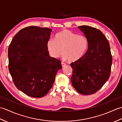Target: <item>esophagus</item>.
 Here are the masks:
<instances>
[{"instance_id": "1", "label": "esophagus", "mask_w": 122, "mask_h": 122, "mask_svg": "<svg viewBox=\"0 0 122 122\" xmlns=\"http://www.w3.org/2000/svg\"><path fill=\"white\" fill-rule=\"evenodd\" d=\"M61 66L62 67H64V66H66V64L64 63H63V62H61Z\"/></svg>"}]
</instances>
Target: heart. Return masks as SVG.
I'll return each instance as SVG.
<instances>
[{
	"instance_id": "heart-1",
	"label": "heart",
	"mask_w": 122,
	"mask_h": 122,
	"mask_svg": "<svg viewBox=\"0 0 122 122\" xmlns=\"http://www.w3.org/2000/svg\"><path fill=\"white\" fill-rule=\"evenodd\" d=\"M46 48L53 58H59L62 53L64 59L74 62L80 60L86 54L89 48V40L85 36L78 35L64 29L56 33L54 40L49 39Z\"/></svg>"
}]
</instances>
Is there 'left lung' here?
<instances>
[{
  "mask_svg": "<svg viewBox=\"0 0 122 122\" xmlns=\"http://www.w3.org/2000/svg\"><path fill=\"white\" fill-rule=\"evenodd\" d=\"M79 29L89 40V48L84 56L71 63L73 69L71 82L80 94H94L109 79L112 57L110 44L100 30L88 25Z\"/></svg>",
  "mask_w": 122,
  "mask_h": 122,
  "instance_id": "left-lung-1",
  "label": "left lung"
}]
</instances>
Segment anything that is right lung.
<instances>
[{"mask_svg":"<svg viewBox=\"0 0 122 122\" xmlns=\"http://www.w3.org/2000/svg\"><path fill=\"white\" fill-rule=\"evenodd\" d=\"M51 31L48 28L26 27L15 35L9 46L8 67L13 81L31 97L47 94L62 68L61 62L50 56L46 48Z\"/></svg>","mask_w":122,"mask_h":122,"instance_id":"add662e5","label":"right lung"}]
</instances>
